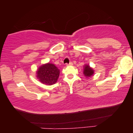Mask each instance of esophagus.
<instances>
[{
  "mask_svg": "<svg viewBox=\"0 0 133 133\" xmlns=\"http://www.w3.org/2000/svg\"><path fill=\"white\" fill-rule=\"evenodd\" d=\"M73 63L70 62V63H69V64H67L66 66H73Z\"/></svg>",
  "mask_w": 133,
  "mask_h": 133,
  "instance_id": "obj_1",
  "label": "esophagus"
}]
</instances>
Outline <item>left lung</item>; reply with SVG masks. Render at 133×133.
Masks as SVG:
<instances>
[{
    "label": "left lung",
    "mask_w": 133,
    "mask_h": 133,
    "mask_svg": "<svg viewBox=\"0 0 133 133\" xmlns=\"http://www.w3.org/2000/svg\"><path fill=\"white\" fill-rule=\"evenodd\" d=\"M94 69L90 66L89 64H85L83 66V75L87 78H90L94 76Z\"/></svg>",
    "instance_id": "8db88e82"
}]
</instances>
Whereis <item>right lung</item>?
Returning a JSON list of instances; mask_svg holds the SVG:
<instances>
[{"instance_id":"1","label":"right lung","mask_w":133,"mask_h":133,"mask_svg":"<svg viewBox=\"0 0 133 133\" xmlns=\"http://www.w3.org/2000/svg\"><path fill=\"white\" fill-rule=\"evenodd\" d=\"M36 77L42 84L51 85L57 82L60 70L55 64L48 63L40 66L36 71Z\"/></svg>"}]
</instances>
